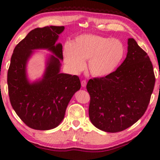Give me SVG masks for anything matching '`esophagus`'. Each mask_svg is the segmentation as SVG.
I'll return each mask as SVG.
<instances>
[{
  "label": "esophagus",
  "mask_w": 160,
  "mask_h": 160,
  "mask_svg": "<svg viewBox=\"0 0 160 160\" xmlns=\"http://www.w3.org/2000/svg\"><path fill=\"white\" fill-rule=\"evenodd\" d=\"M81 85H82V88H85L86 85H87V81L86 80H82V82H81Z\"/></svg>",
  "instance_id": "1"
}]
</instances>
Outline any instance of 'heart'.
Here are the masks:
<instances>
[{
    "label": "heart",
    "instance_id": "1",
    "mask_svg": "<svg viewBox=\"0 0 160 160\" xmlns=\"http://www.w3.org/2000/svg\"><path fill=\"white\" fill-rule=\"evenodd\" d=\"M125 48L117 39H110L101 35L84 34L75 37L72 43L64 46L63 56L72 73L78 74L88 68L94 77H105L113 72L122 60Z\"/></svg>",
    "mask_w": 160,
    "mask_h": 160
}]
</instances>
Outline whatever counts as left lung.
<instances>
[{"label": "left lung", "mask_w": 160, "mask_h": 160, "mask_svg": "<svg viewBox=\"0 0 160 160\" xmlns=\"http://www.w3.org/2000/svg\"><path fill=\"white\" fill-rule=\"evenodd\" d=\"M155 83L150 58L130 38L126 58L121 66L107 76L90 79L87 84L92 123L109 132L129 128L145 113Z\"/></svg>", "instance_id": "obj_1"}]
</instances>
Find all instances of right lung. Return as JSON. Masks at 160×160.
Masks as SVG:
<instances>
[{"mask_svg": "<svg viewBox=\"0 0 160 160\" xmlns=\"http://www.w3.org/2000/svg\"><path fill=\"white\" fill-rule=\"evenodd\" d=\"M64 29L63 26L34 29L13 51L8 71L10 101L18 116L31 128L47 131L57 127L70 100L80 89L78 76L60 72L63 48L56 42ZM37 49H47L53 54L46 62L42 78L31 83L26 63Z\"/></svg>", "mask_w": 160, "mask_h": 160, "instance_id": "1", "label": "right lung"}]
</instances>
